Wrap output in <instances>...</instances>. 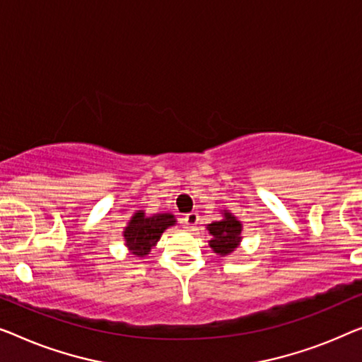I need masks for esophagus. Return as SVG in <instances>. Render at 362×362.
<instances>
[{
	"label": "esophagus",
	"instance_id": "34e87169",
	"mask_svg": "<svg viewBox=\"0 0 362 362\" xmlns=\"http://www.w3.org/2000/svg\"><path fill=\"white\" fill-rule=\"evenodd\" d=\"M200 221V216H198L197 211H192V213H187L185 216H183V225L187 228H193L197 226V223Z\"/></svg>",
	"mask_w": 362,
	"mask_h": 362
}]
</instances>
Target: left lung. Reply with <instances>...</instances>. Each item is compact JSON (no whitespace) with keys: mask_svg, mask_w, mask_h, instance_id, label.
<instances>
[{"mask_svg":"<svg viewBox=\"0 0 362 362\" xmlns=\"http://www.w3.org/2000/svg\"><path fill=\"white\" fill-rule=\"evenodd\" d=\"M208 231L213 236L210 239V246L220 256L233 252L241 241V223L231 213H225V218L221 221L208 225Z\"/></svg>","mask_w":362,"mask_h":362,"instance_id":"8db88e82","label":"left lung"}]
</instances>
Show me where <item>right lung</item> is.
Returning a JSON list of instances; mask_svg holds the SVG:
<instances>
[{"label": "right lung", "instance_id": "1", "mask_svg": "<svg viewBox=\"0 0 362 362\" xmlns=\"http://www.w3.org/2000/svg\"><path fill=\"white\" fill-rule=\"evenodd\" d=\"M172 225H175V220L170 213L146 216L142 211H137L124 230L126 246L134 256H146L159 241L160 234Z\"/></svg>", "mask_w": 362, "mask_h": 362}]
</instances>
